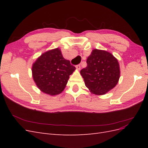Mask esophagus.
<instances>
[{
    "instance_id": "34e87169",
    "label": "esophagus",
    "mask_w": 148,
    "mask_h": 148,
    "mask_svg": "<svg viewBox=\"0 0 148 148\" xmlns=\"http://www.w3.org/2000/svg\"><path fill=\"white\" fill-rule=\"evenodd\" d=\"M80 68H81V66H80V65H76V69L77 70H80Z\"/></svg>"
}]
</instances>
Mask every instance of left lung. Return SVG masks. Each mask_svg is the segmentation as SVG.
Masks as SVG:
<instances>
[{"mask_svg": "<svg viewBox=\"0 0 148 148\" xmlns=\"http://www.w3.org/2000/svg\"><path fill=\"white\" fill-rule=\"evenodd\" d=\"M87 66L80 71L85 86L92 93L105 95L118 83L120 71L117 59L111 53L94 49L86 60Z\"/></svg>", "mask_w": 148, "mask_h": 148, "instance_id": "8db88e82", "label": "left lung"}]
</instances>
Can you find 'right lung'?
<instances>
[{"label": "right lung", "mask_w": 148, "mask_h": 148, "mask_svg": "<svg viewBox=\"0 0 148 148\" xmlns=\"http://www.w3.org/2000/svg\"><path fill=\"white\" fill-rule=\"evenodd\" d=\"M76 68L56 48L44 52L33 64L34 81L42 92L55 96L64 91L70 75Z\"/></svg>", "instance_id": "add662e5"}]
</instances>
